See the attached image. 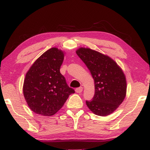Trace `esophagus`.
I'll return each mask as SVG.
<instances>
[{"label": "esophagus", "mask_w": 150, "mask_h": 150, "mask_svg": "<svg viewBox=\"0 0 150 150\" xmlns=\"http://www.w3.org/2000/svg\"><path fill=\"white\" fill-rule=\"evenodd\" d=\"M83 88L81 87H79V88H77L75 89V92L77 93H81L83 91Z\"/></svg>", "instance_id": "34e87169"}]
</instances>
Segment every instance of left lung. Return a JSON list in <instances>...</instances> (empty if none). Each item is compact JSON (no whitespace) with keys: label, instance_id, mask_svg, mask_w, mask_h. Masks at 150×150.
Listing matches in <instances>:
<instances>
[{"label":"left lung","instance_id":"8db88e82","mask_svg":"<svg viewBox=\"0 0 150 150\" xmlns=\"http://www.w3.org/2000/svg\"><path fill=\"white\" fill-rule=\"evenodd\" d=\"M76 54L85 63L95 81V95L86 101L96 115H110L123 102L126 95V79L122 69L108 55L90 48L80 47Z\"/></svg>","mask_w":150,"mask_h":150}]
</instances>
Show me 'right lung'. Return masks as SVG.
<instances>
[{
	"mask_svg": "<svg viewBox=\"0 0 150 150\" xmlns=\"http://www.w3.org/2000/svg\"><path fill=\"white\" fill-rule=\"evenodd\" d=\"M64 55L62 50L51 48L35 61L26 73L24 96L29 108L38 115H54L75 93L60 73Z\"/></svg>",
	"mask_w": 150,
	"mask_h": 150,
	"instance_id": "add662e5",
	"label": "right lung"
}]
</instances>
